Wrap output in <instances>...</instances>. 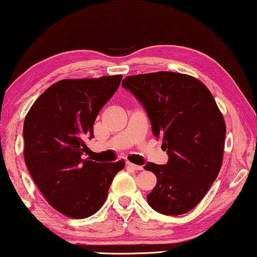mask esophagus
Here are the masks:
<instances>
[{"mask_svg": "<svg viewBox=\"0 0 257 257\" xmlns=\"http://www.w3.org/2000/svg\"><path fill=\"white\" fill-rule=\"evenodd\" d=\"M126 166L129 168H132V170H135V171H142V166H140V165H135V164H132V162H126Z\"/></svg>", "mask_w": 257, "mask_h": 257, "instance_id": "1", "label": "esophagus"}]
</instances>
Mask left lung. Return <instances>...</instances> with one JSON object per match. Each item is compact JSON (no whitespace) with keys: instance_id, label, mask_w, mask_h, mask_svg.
Returning <instances> with one entry per match:
<instances>
[{"instance_id":"1","label":"left lung","mask_w":257,"mask_h":257,"mask_svg":"<svg viewBox=\"0 0 257 257\" xmlns=\"http://www.w3.org/2000/svg\"><path fill=\"white\" fill-rule=\"evenodd\" d=\"M122 85L144 105L168 154L166 165L145 166L158 180L149 206L167 216L188 212L222 167L226 126L212 93L197 78L168 71L125 77Z\"/></svg>"}]
</instances>
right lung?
<instances>
[{"mask_svg": "<svg viewBox=\"0 0 257 257\" xmlns=\"http://www.w3.org/2000/svg\"><path fill=\"white\" fill-rule=\"evenodd\" d=\"M122 76L63 79L39 96L24 123V157L32 179L48 204L71 218L96 213L124 160L84 159L93 123L118 89Z\"/></svg>", "mask_w": 257, "mask_h": 257, "instance_id": "obj_1", "label": "right lung"}]
</instances>
